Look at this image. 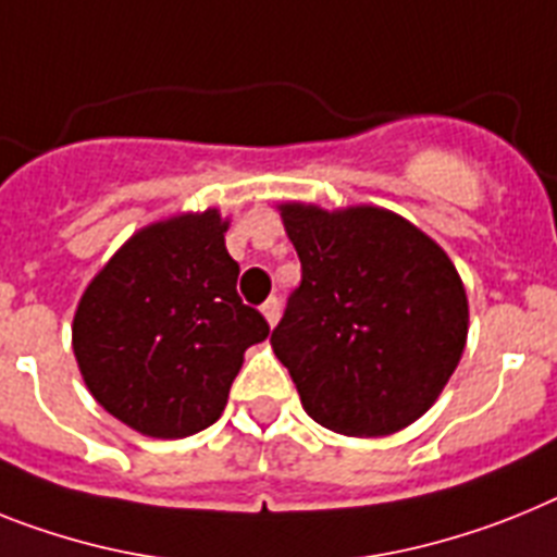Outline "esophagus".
Returning a JSON list of instances; mask_svg holds the SVG:
<instances>
[{"label": "esophagus", "mask_w": 557, "mask_h": 557, "mask_svg": "<svg viewBox=\"0 0 557 557\" xmlns=\"http://www.w3.org/2000/svg\"><path fill=\"white\" fill-rule=\"evenodd\" d=\"M261 312H264V318H268V324L275 326L278 324V318H282V301L278 298H268V301L261 304Z\"/></svg>", "instance_id": "esophagus-1"}]
</instances>
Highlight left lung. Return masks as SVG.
Returning a JSON list of instances; mask_svg holds the SVG:
<instances>
[{"label":"left lung","mask_w":557,"mask_h":557,"mask_svg":"<svg viewBox=\"0 0 557 557\" xmlns=\"http://www.w3.org/2000/svg\"><path fill=\"white\" fill-rule=\"evenodd\" d=\"M301 284L270 335L304 411L346 436L420 420L468 341V296L431 236L386 208L284 202Z\"/></svg>","instance_id":"left-lung-1"}]
</instances>
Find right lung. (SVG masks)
<instances>
[{
	"label": "right lung",
	"instance_id": "add662e5",
	"mask_svg": "<svg viewBox=\"0 0 557 557\" xmlns=\"http://www.w3.org/2000/svg\"><path fill=\"white\" fill-rule=\"evenodd\" d=\"M216 208L137 231L95 275L73 318L81 377L109 414L183 440L225 411L247 346L270 335L236 293L239 264Z\"/></svg>",
	"mask_w": 557,
	"mask_h": 557
}]
</instances>
